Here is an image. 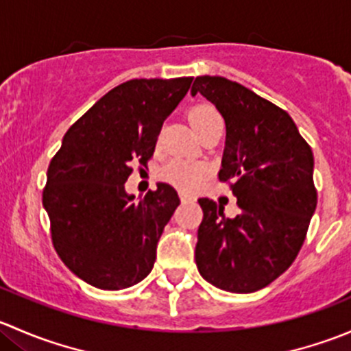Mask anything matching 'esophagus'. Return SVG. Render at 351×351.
Wrapping results in <instances>:
<instances>
[{
  "mask_svg": "<svg viewBox=\"0 0 351 351\" xmlns=\"http://www.w3.org/2000/svg\"><path fill=\"white\" fill-rule=\"evenodd\" d=\"M180 200H182V204H192V202H195L197 198L193 195H190V193L180 192Z\"/></svg>",
  "mask_w": 351,
  "mask_h": 351,
  "instance_id": "1",
  "label": "esophagus"
}]
</instances>
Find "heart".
Masks as SVG:
<instances>
[{
    "label": "heart",
    "instance_id": "1",
    "mask_svg": "<svg viewBox=\"0 0 351 351\" xmlns=\"http://www.w3.org/2000/svg\"><path fill=\"white\" fill-rule=\"evenodd\" d=\"M217 117H221L217 110L207 104H198L195 107L190 108L189 112V120L193 129L197 130V134H200ZM207 171L208 169L204 162L178 158L169 161L161 169V178L182 190H193L207 176Z\"/></svg>",
    "mask_w": 351,
    "mask_h": 351
}]
</instances>
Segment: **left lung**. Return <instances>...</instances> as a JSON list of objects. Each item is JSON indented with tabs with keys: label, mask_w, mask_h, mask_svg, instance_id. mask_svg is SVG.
<instances>
[{
	"label": "left lung",
	"mask_w": 351,
	"mask_h": 351,
	"mask_svg": "<svg viewBox=\"0 0 351 351\" xmlns=\"http://www.w3.org/2000/svg\"><path fill=\"white\" fill-rule=\"evenodd\" d=\"M226 122L219 182L229 183L241 208L234 219L200 198L197 268L217 289L251 293L270 285L293 263L316 210L314 156L289 113L222 76H197Z\"/></svg>",
	"instance_id": "1"
}]
</instances>
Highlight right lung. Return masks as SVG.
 <instances>
[{"label":"right lung","instance_id":"obj_1","mask_svg":"<svg viewBox=\"0 0 351 351\" xmlns=\"http://www.w3.org/2000/svg\"><path fill=\"white\" fill-rule=\"evenodd\" d=\"M193 77L130 80L77 119L51 159L42 202L59 258L101 290H122L149 275L162 229L180 205L158 183L141 200L127 195L132 165L147 166L166 117Z\"/></svg>","mask_w":351,"mask_h":351}]
</instances>
